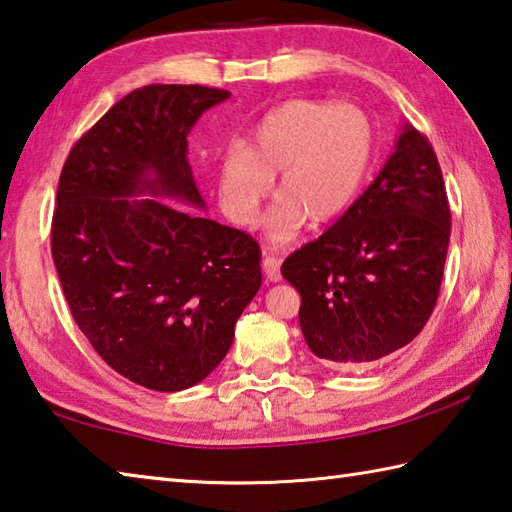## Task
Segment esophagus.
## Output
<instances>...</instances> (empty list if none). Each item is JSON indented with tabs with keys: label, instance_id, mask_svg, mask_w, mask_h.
I'll return each instance as SVG.
<instances>
[{
	"label": "esophagus",
	"instance_id": "esophagus-1",
	"mask_svg": "<svg viewBox=\"0 0 512 512\" xmlns=\"http://www.w3.org/2000/svg\"><path fill=\"white\" fill-rule=\"evenodd\" d=\"M262 266H264V273H266V280L271 282H280V259H277L275 255H264L262 259Z\"/></svg>",
	"mask_w": 512,
	"mask_h": 512
}]
</instances>
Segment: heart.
<instances>
[{
    "instance_id": "1",
    "label": "heart",
    "mask_w": 512,
    "mask_h": 512,
    "mask_svg": "<svg viewBox=\"0 0 512 512\" xmlns=\"http://www.w3.org/2000/svg\"><path fill=\"white\" fill-rule=\"evenodd\" d=\"M376 150V125L351 102L291 100L271 111L246 147L226 152L219 194L226 215L253 224L277 174V199L266 217L275 244L291 241L306 217L327 224L347 212L365 183Z\"/></svg>"
}]
</instances>
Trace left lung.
Listing matches in <instances>:
<instances>
[{
	"label": "left lung",
	"mask_w": 512,
	"mask_h": 512,
	"mask_svg": "<svg viewBox=\"0 0 512 512\" xmlns=\"http://www.w3.org/2000/svg\"><path fill=\"white\" fill-rule=\"evenodd\" d=\"M450 226L441 165L405 125L374 183L282 264L315 356L358 367L410 345L439 300Z\"/></svg>",
	"instance_id": "left-lung-1"
}]
</instances>
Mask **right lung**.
<instances>
[{
    "instance_id": "right-lung-1",
    "label": "right lung",
    "mask_w": 512,
    "mask_h": 512,
    "mask_svg": "<svg viewBox=\"0 0 512 512\" xmlns=\"http://www.w3.org/2000/svg\"><path fill=\"white\" fill-rule=\"evenodd\" d=\"M228 96L136 89L82 134L60 174L51 253L73 320L111 369L154 392L201 383L262 286L253 237L154 199L206 206L188 134Z\"/></svg>"
}]
</instances>
